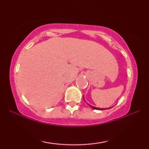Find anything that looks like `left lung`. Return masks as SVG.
Here are the masks:
<instances>
[{
    "mask_svg": "<svg viewBox=\"0 0 149 149\" xmlns=\"http://www.w3.org/2000/svg\"><path fill=\"white\" fill-rule=\"evenodd\" d=\"M83 98H84V97H83ZM90 107L92 108V109H95V110H100V111H102V110H106V109H111V108H107V109H100V108H97V107H93V106H91L90 104H89ZM112 108V107H111Z\"/></svg>",
    "mask_w": 149,
    "mask_h": 149,
    "instance_id": "1",
    "label": "left lung"
}]
</instances>
